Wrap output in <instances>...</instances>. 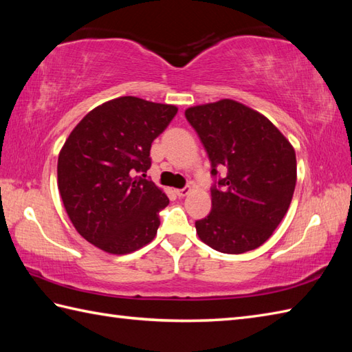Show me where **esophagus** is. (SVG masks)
I'll return each instance as SVG.
<instances>
[{
	"label": "esophagus",
	"mask_w": 352,
	"mask_h": 352,
	"mask_svg": "<svg viewBox=\"0 0 352 352\" xmlns=\"http://www.w3.org/2000/svg\"><path fill=\"white\" fill-rule=\"evenodd\" d=\"M175 193H177V195H178V197H180V198H183V197H188V195H189V193H190V188H183V189H177V190H175Z\"/></svg>",
	"instance_id": "1"
}]
</instances>
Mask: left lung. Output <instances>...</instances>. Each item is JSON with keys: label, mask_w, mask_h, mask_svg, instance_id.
Masks as SVG:
<instances>
[{"label": "left lung", "mask_w": 352, "mask_h": 352, "mask_svg": "<svg viewBox=\"0 0 352 352\" xmlns=\"http://www.w3.org/2000/svg\"><path fill=\"white\" fill-rule=\"evenodd\" d=\"M212 162V212L197 221L198 237L223 254L256 250L287 213L296 184V155L283 133L234 100L186 109Z\"/></svg>", "instance_id": "1"}]
</instances>
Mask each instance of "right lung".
<instances>
[{"label": "right lung", "mask_w": 352, "mask_h": 352, "mask_svg": "<svg viewBox=\"0 0 352 352\" xmlns=\"http://www.w3.org/2000/svg\"><path fill=\"white\" fill-rule=\"evenodd\" d=\"M172 104L119 96L81 119L57 162V186L72 226L109 254H130L148 245L169 204L146 180L153 140L177 113Z\"/></svg>", "instance_id": "obj_1"}]
</instances>
